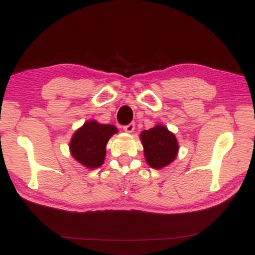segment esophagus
I'll return each mask as SVG.
<instances>
[{
    "mask_svg": "<svg viewBox=\"0 0 255 255\" xmlns=\"http://www.w3.org/2000/svg\"><path fill=\"white\" fill-rule=\"evenodd\" d=\"M123 129H125L127 133H132V132H134V129H135V123H134V122H130L129 125L123 127Z\"/></svg>",
    "mask_w": 255,
    "mask_h": 255,
    "instance_id": "esophagus-1",
    "label": "esophagus"
}]
</instances>
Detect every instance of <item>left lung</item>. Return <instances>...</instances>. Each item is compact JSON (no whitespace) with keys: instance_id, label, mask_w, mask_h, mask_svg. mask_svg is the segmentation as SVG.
<instances>
[{"instance_id":"obj_1","label":"left lung","mask_w":255,"mask_h":255,"mask_svg":"<svg viewBox=\"0 0 255 255\" xmlns=\"http://www.w3.org/2000/svg\"><path fill=\"white\" fill-rule=\"evenodd\" d=\"M140 139L146 163L154 169H161L171 164L177 155L179 143L174 134L164 126L158 125L142 130Z\"/></svg>"}]
</instances>
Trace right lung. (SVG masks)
<instances>
[{"instance_id": "right-lung-1", "label": "right lung", "mask_w": 255, "mask_h": 255, "mask_svg": "<svg viewBox=\"0 0 255 255\" xmlns=\"http://www.w3.org/2000/svg\"><path fill=\"white\" fill-rule=\"evenodd\" d=\"M118 129L112 125H101L90 120L75 130L70 141L71 155L80 164L89 169L98 168L104 163L106 144Z\"/></svg>"}]
</instances>
